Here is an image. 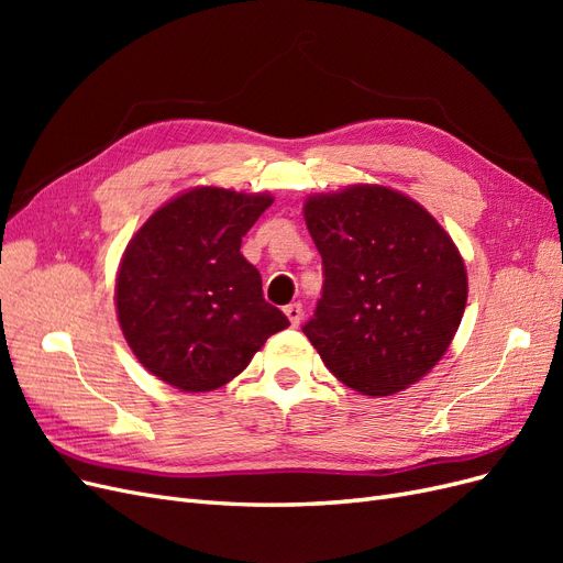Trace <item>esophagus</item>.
I'll list each match as a JSON object with an SVG mask.
<instances>
[{
	"instance_id": "obj_1",
	"label": "esophagus",
	"mask_w": 563,
	"mask_h": 563,
	"mask_svg": "<svg viewBox=\"0 0 563 563\" xmlns=\"http://www.w3.org/2000/svg\"><path fill=\"white\" fill-rule=\"evenodd\" d=\"M284 314L291 321V327H300V319H302V305L300 302H291L284 308Z\"/></svg>"
}]
</instances>
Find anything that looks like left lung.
<instances>
[{"mask_svg":"<svg viewBox=\"0 0 563 563\" xmlns=\"http://www.w3.org/2000/svg\"><path fill=\"white\" fill-rule=\"evenodd\" d=\"M323 288L302 333L347 387L387 397L449 350L467 305V272L449 232L385 185L305 199Z\"/></svg>","mask_w":563,"mask_h":563,"instance_id":"obj_1","label":"left lung"}]
</instances>
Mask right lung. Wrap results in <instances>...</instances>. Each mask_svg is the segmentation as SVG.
Here are the masks:
<instances>
[{
  "label": "right lung",
  "mask_w": 563,
  "mask_h": 563,
  "mask_svg": "<svg viewBox=\"0 0 563 563\" xmlns=\"http://www.w3.org/2000/svg\"><path fill=\"white\" fill-rule=\"evenodd\" d=\"M272 201L192 187L133 234L117 272V319L152 376L183 391L218 389L288 327L240 251Z\"/></svg>",
  "instance_id": "add662e5"
}]
</instances>
